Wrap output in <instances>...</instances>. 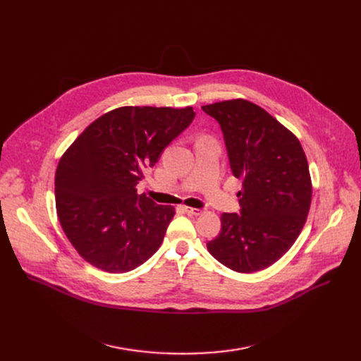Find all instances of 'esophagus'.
<instances>
[{
	"instance_id": "34e87169",
	"label": "esophagus",
	"mask_w": 361,
	"mask_h": 361,
	"mask_svg": "<svg viewBox=\"0 0 361 361\" xmlns=\"http://www.w3.org/2000/svg\"><path fill=\"white\" fill-rule=\"evenodd\" d=\"M185 212H187L188 215L197 216V215H200L203 211H202V209H197V207H187V206H185Z\"/></svg>"
}]
</instances>
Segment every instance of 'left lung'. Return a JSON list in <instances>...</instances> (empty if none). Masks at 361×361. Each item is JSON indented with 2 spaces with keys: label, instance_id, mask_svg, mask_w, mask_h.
<instances>
[{
  "label": "left lung",
  "instance_id": "1",
  "mask_svg": "<svg viewBox=\"0 0 361 361\" xmlns=\"http://www.w3.org/2000/svg\"><path fill=\"white\" fill-rule=\"evenodd\" d=\"M224 133L233 174L243 180L240 215L222 214L207 250L224 267L252 274L286 255L306 224L312 178L295 135L245 99L204 105Z\"/></svg>",
  "mask_w": 361,
  "mask_h": 361
}]
</instances>
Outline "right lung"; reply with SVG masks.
<instances>
[{
  "label": "right lung",
  "instance_id": "add662e5",
  "mask_svg": "<svg viewBox=\"0 0 361 361\" xmlns=\"http://www.w3.org/2000/svg\"><path fill=\"white\" fill-rule=\"evenodd\" d=\"M195 116L192 106L116 108L64 152L55 173L56 215L94 268L128 272L159 249L176 209L137 195L136 187Z\"/></svg>",
  "mask_w": 361,
  "mask_h": 361
}]
</instances>
